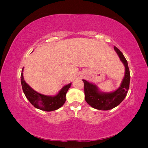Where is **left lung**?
Returning a JSON list of instances; mask_svg holds the SVG:
<instances>
[{"label": "left lung", "instance_id": "left-lung-1", "mask_svg": "<svg viewBox=\"0 0 148 148\" xmlns=\"http://www.w3.org/2000/svg\"><path fill=\"white\" fill-rule=\"evenodd\" d=\"M114 49L119 55L120 60L125 67V77L122 84L117 90L112 92H103L99 91L96 85L83 79L85 101L92 107L98 110H107L114 108L119 106L126 97L130 87V73L128 62L123 53L119 49L114 46Z\"/></svg>", "mask_w": 148, "mask_h": 148}]
</instances>
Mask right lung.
<instances>
[{"instance_id": "1", "label": "right lung", "mask_w": 148, "mask_h": 148, "mask_svg": "<svg viewBox=\"0 0 148 148\" xmlns=\"http://www.w3.org/2000/svg\"><path fill=\"white\" fill-rule=\"evenodd\" d=\"M23 71V68L22 72ZM21 83L25 95L31 104L36 108L47 112L56 110L64 104L66 101V94L71 84L65 85L57 95L51 96L42 95L31 88L24 80L23 73H21Z\"/></svg>"}]
</instances>
